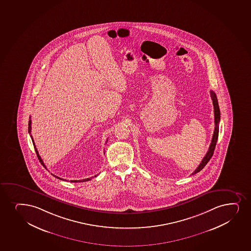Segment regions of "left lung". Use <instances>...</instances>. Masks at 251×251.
Returning a JSON list of instances; mask_svg holds the SVG:
<instances>
[{
    "label": "left lung",
    "mask_w": 251,
    "mask_h": 251,
    "mask_svg": "<svg viewBox=\"0 0 251 251\" xmlns=\"http://www.w3.org/2000/svg\"><path fill=\"white\" fill-rule=\"evenodd\" d=\"M211 98H212V103L214 106V123H215V128H214V132H213V135H212V142L209 146V150L206 152V155L204 156L203 159L201 160L200 165L198 166V168L196 169V171L192 173V175L196 174L199 171H201L204 168V166L208 163L210 159L212 158L215 151L216 144H217V140L218 138V131H219V122H220V110H219V106H218V98L216 96L215 93L211 91Z\"/></svg>",
    "instance_id": "8db88e82"
}]
</instances>
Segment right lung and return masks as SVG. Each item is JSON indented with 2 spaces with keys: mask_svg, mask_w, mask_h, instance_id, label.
I'll list each match as a JSON object with an SVG mask.
<instances>
[{
  "mask_svg": "<svg viewBox=\"0 0 251 251\" xmlns=\"http://www.w3.org/2000/svg\"><path fill=\"white\" fill-rule=\"evenodd\" d=\"M31 124H32V122H31V119H30L29 122H28V133L31 134ZM31 136V139H32V141H33V146H34V149H35L36 153H37V156H38V159H39V161H40V163H41L42 165H44L45 166V168H46V166H45V164H44V161L42 160L41 157H40V155L39 154V152H38V150H37V148H36L35 144H34V141H33V136ZM107 141V140H106ZM54 176L56 177V178H58V179H60V180H64V179H61V178H59V177L56 176ZM97 176H95L94 177ZM92 179V178H87V179H84V180H71V182H84V181H87V180H90Z\"/></svg>",
  "mask_w": 251,
  "mask_h": 251,
  "instance_id": "1",
  "label": "right lung"
}]
</instances>
